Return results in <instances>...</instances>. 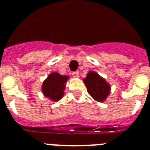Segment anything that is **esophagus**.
<instances>
[{
  "label": "esophagus",
  "mask_w": 150,
  "mask_h": 150,
  "mask_svg": "<svg viewBox=\"0 0 150 150\" xmlns=\"http://www.w3.org/2000/svg\"><path fill=\"white\" fill-rule=\"evenodd\" d=\"M72 75L75 78L79 77V72H78V71H74V72L72 73Z\"/></svg>",
  "instance_id": "obj_1"
}]
</instances>
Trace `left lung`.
<instances>
[{"mask_svg":"<svg viewBox=\"0 0 150 150\" xmlns=\"http://www.w3.org/2000/svg\"><path fill=\"white\" fill-rule=\"evenodd\" d=\"M88 94L95 100L103 102L109 95L110 91V85L105 81L104 78L100 76L97 73L91 71L87 76L83 79Z\"/></svg>","mask_w":150,"mask_h":150,"instance_id":"obj_1","label":"left lung"}]
</instances>
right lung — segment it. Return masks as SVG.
<instances>
[{
  "instance_id": "add662e5",
  "label": "right lung",
  "mask_w": 150,
  "mask_h": 150,
  "mask_svg": "<svg viewBox=\"0 0 150 150\" xmlns=\"http://www.w3.org/2000/svg\"><path fill=\"white\" fill-rule=\"evenodd\" d=\"M67 79L68 76H62L57 72L49 75L42 86L43 95L53 101L59 100L64 95V90Z\"/></svg>"
}]
</instances>
